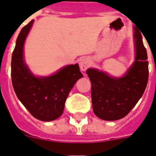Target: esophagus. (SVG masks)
Returning <instances> with one entry per match:
<instances>
[{
  "instance_id": "obj_1",
  "label": "esophagus",
  "mask_w": 156,
  "mask_h": 156,
  "mask_svg": "<svg viewBox=\"0 0 156 156\" xmlns=\"http://www.w3.org/2000/svg\"><path fill=\"white\" fill-rule=\"evenodd\" d=\"M90 60L87 58H82L80 62H79V65H80V68H81L82 71H85L87 68L90 66Z\"/></svg>"
}]
</instances>
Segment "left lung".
I'll list each match as a JSON object with an SVG mask.
<instances>
[{
  "label": "left lung",
  "mask_w": 156,
  "mask_h": 156,
  "mask_svg": "<svg viewBox=\"0 0 156 156\" xmlns=\"http://www.w3.org/2000/svg\"><path fill=\"white\" fill-rule=\"evenodd\" d=\"M136 58L124 77L115 78L106 73L89 68L87 74L91 81V97L95 115L101 119L114 121L125 117L144 94L149 78L147 52L142 35L134 27Z\"/></svg>",
  "instance_id": "obj_1"
}]
</instances>
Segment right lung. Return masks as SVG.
Returning <instances> with one entry per match:
<instances>
[{"instance_id": "right-lung-1", "label": "right lung", "mask_w": 156, "mask_h": 156, "mask_svg": "<svg viewBox=\"0 0 156 156\" xmlns=\"http://www.w3.org/2000/svg\"><path fill=\"white\" fill-rule=\"evenodd\" d=\"M32 23L31 21L26 25L16 39L12 57V86L19 100L33 117L51 121L62 115L69 92L83 74L78 64L67 66L46 78H37L31 73L23 61V46Z\"/></svg>"}]
</instances>
